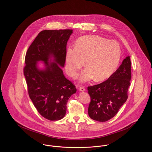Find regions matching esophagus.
<instances>
[{
    "mask_svg": "<svg viewBox=\"0 0 152 152\" xmlns=\"http://www.w3.org/2000/svg\"><path fill=\"white\" fill-rule=\"evenodd\" d=\"M79 91L81 92H84L86 91V89L84 87H80Z\"/></svg>",
    "mask_w": 152,
    "mask_h": 152,
    "instance_id": "34e87169",
    "label": "esophagus"
}]
</instances>
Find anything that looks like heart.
<instances>
[{"label":"heart","mask_w":152,"mask_h":152,"mask_svg":"<svg viewBox=\"0 0 152 152\" xmlns=\"http://www.w3.org/2000/svg\"><path fill=\"white\" fill-rule=\"evenodd\" d=\"M121 58L118 43L99 36L80 37L75 48H68L65 56V69L72 77H76L84 65L87 68L80 75V82L86 83L94 79L102 81L115 72Z\"/></svg>","instance_id":"obj_1"}]
</instances>
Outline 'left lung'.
Instances as JSON below:
<instances>
[{
  "mask_svg": "<svg viewBox=\"0 0 152 152\" xmlns=\"http://www.w3.org/2000/svg\"><path fill=\"white\" fill-rule=\"evenodd\" d=\"M131 79L130 56L108 79L101 84L88 87L91 102L88 115L96 121L105 122L113 118L128 99V90Z\"/></svg>",
  "mask_w": 152,
  "mask_h": 152,
  "instance_id": "8db88e82",
  "label": "left lung"
}]
</instances>
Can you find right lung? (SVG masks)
Wrapping results in <instances>:
<instances>
[{
    "mask_svg": "<svg viewBox=\"0 0 152 152\" xmlns=\"http://www.w3.org/2000/svg\"><path fill=\"white\" fill-rule=\"evenodd\" d=\"M72 29L44 30L29 46L26 55L24 75L29 97L38 112L46 119L57 121L65 115L66 104L76 87L65 78L66 43ZM44 63L38 68V62Z\"/></svg>",
    "mask_w": 152,
    "mask_h": 152,
    "instance_id": "add662e5",
    "label": "right lung"
}]
</instances>
